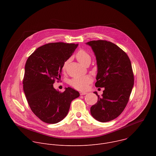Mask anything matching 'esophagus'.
<instances>
[{
	"mask_svg": "<svg viewBox=\"0 0 156 156\" xmlns=\"http://www.w3.org/2000/svg\"><path fill=\"white\" fill-rule=\"evenodd\" d=\"M80 95H85V94H87V93L86 92H83V91H81V92H80Z\"/></svg>",
	"mask_w": 156,
	"mask_h": 156,
	"instance_id": "esophagus-1",
	"label": "esophagus"
}]
</instances>
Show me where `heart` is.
<instances>
[{
	"label": "heart",
	"mask_w": 156,
	"mask_h": 156,
	"mask_svg": "<svg viewBox=\"0 0 156 156\" xmlns=\"http://www.w3.org/2000/svg\"><path fill=\"white\" fill-rule=\"evenodd\" d=\"M76 57L78 61L82 65H84L87 62H91V56L87 52L84 50L79 51L76 54ZM68 61H66L63 65V70L66 68V65L67 64ZM92 82V78L91 76L86 75L80 77H76L72 79L70 81V84L76 89L78 90H86L88 87L89 84Z\"/></svg>",
	"instance_id": "b5f03b06"
}]
</instances>
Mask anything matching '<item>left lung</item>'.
<instances>
[{
	"label": "left lung",
	"mask_w": 156,
	"mask_h": 156,
	"mask_svg": "<svg viewBox=\"0 0 156 156\" xmlns=\"http://www.w3.org/2000/svg\"><path fill=\"white\" fill-rule=\"evenodd\" d=\"M93 51L98 73L95 86L104 87L102 97L92 105L91 114L96 120L107 122L119 117L125 109L134 84L132 66L127 54L115 44L103 40L86 43Z\"/></svg>",
	"instance_id": "8db88e82"
}]
</instances>
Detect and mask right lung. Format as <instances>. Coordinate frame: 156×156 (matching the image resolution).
I'll return each instance as SVG.
<instances>
[{
  "label": "right lung",
  "mask_w": 156,
  "mask_h": 156,
  "mask_svg": "<svg viewBox=\"0 0 156 156\" xmlns=\"http://www.w3.org/2000/svg\"><path fill=\"white\" fill-rule=\"evenodd\" d=\"M78 44L49 43L38 48L27 59L23 81V91L33 112L42 122L57 123L68 114L72 101L80 96L73 89L60 93L54 87L61 78L64 63Z\"/></svg>",
  "instance_id": "right-lung-1"
}]
</instances>
